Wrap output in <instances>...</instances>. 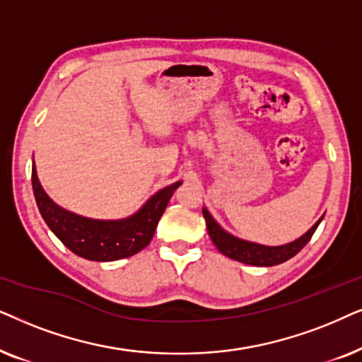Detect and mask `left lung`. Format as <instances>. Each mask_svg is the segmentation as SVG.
I'll use <instances>...</instances> for the list:
<instances>
[{
	"label": "left lung",
	"instance_id": "left-lung-1",
	"mask_svg": "<svg viewBox=\"0 0 362 362\" xmlns=\"http://www.w3.org/2000/svg\"><path fill=\"white\" fill-rule=\"evenodd\" d=\"M202 214L205 216L206 230H209V235L216 250H218L220 253H223L225 257L237 259V262L245 264H253V267H274V264H279L295 257V255L310 242L313 233H315L317 225L321 223L322 216H325L322 215L321 218L317 220L305 235H301L300 238L293 240L290 243L278 245V247H269V245L248 242V240L238 238L235 237V235H231L230 231H226L223 226L211 216V214L205 209V206L202 209Z\"/></svg>",
	"mask_w": 362,
	"mask_h": 362
}]
</instances>
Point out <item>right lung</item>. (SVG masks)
<instances>
[{
    "label": "right lung",
    "instance_id": "add662e5",
    "mask_svg": "<svg viewBox=\"0 0 362 362\" xmlns=\"http://www.w3.org/2000/svg\"><path fill=\"white\" fill-rule=\"evenodd\" d=\"M33 192L49 230L77 257L90 262H114L129 258L151 243L168 200L182 180L156 192L136 214L119 220H98L62 209L49 199L37 178L33 162Z\"/></svg>",
    "mask_w": 362,
    "mask_h": 362
}]
</instances>
